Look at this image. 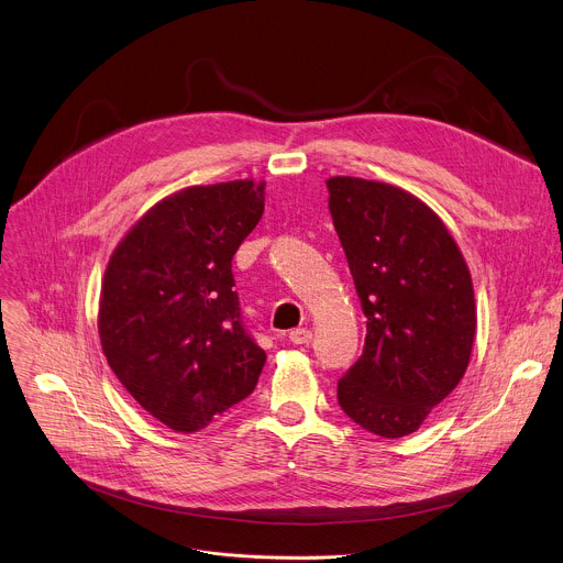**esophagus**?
Instances as JSON below:
<instances>
[{"instance_id":"esophagus-1","label":"esophagus","mask_w":563,"mask_h":563,"mask_svg":"<svg viewBox=\"0 0 563 563\" xmlns=\"http://www.w3.org/2000/svg\"><path fill=\"white\" fill-rule=\"evenodd\" d=\"M289 341L294 345H307L311 341V332L307 328H296L289 332Z\"/></svg>"}]
</instances>
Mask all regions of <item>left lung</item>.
<instances>
[{
    "instance_id": "left-lung-1",
    "label": "left lung",
    "mask_w": 563,
    "mask_h": 563,
    "mask_svg": "<svg viewBox=\"0 0 563 563\" xmlns=\"http://www.w3.org/2000/svg\"><path fill=\"white\" fill-rule=\"evenodd\" d=\"M367 334L339 380V406L372 434H412L463 378L476 330L467 265L441 218L412 194L328 180Z\"/></svg>"
}]
</instances>
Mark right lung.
I'll list each match as a JSON object with an SVG mask.
<instances>
[{"mask_svg":"<svg viewBox=\"0 0 563 563\" xmlns=\"http://www.w3.org/2000/svg\"><path fill=\"white\" fill-rule=\"evenodd\" d=\"M254 180L183 189L115 247L102 285L104 356L137 404L176 432L247 398L267 361L240 313L231 258L265 211Z\"/></svg>","mask_w":563,"mask_h":563,"instance_id":"obj_1","label":"right lung"}]
</instances>
